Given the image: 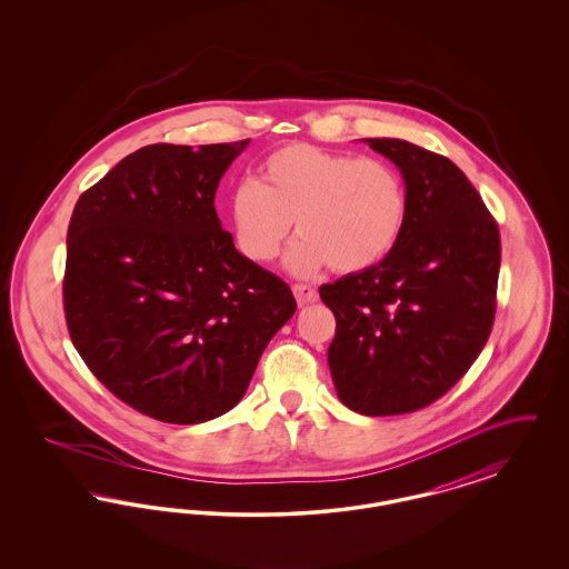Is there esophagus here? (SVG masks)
Instances as JSON below:
<instances>
[{
	"instance_id": "34e87169",
	"label": "esophagus",
	"mask_w": 569,
	"mask_h": 569,
	"mask_svg": "<svg viewBox=\"0 0 569 569\" xmlns=\"http://www.w3.org/2000/svg\"><path fill=\"white\" fill-rule=\"evenodd\" d=\"M292 292H295V297H297L298 307H305V305L318 300L316 288L305 286V283H295V286H292Z\"/></svg>"
}]
</instances>
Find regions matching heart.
I'll use <instances>...</instances> for the list:
<instances>
[{
  "mask_svg": "<svg viewBox=\"0 0 569 569\" xmlns=\"http://www.w3.org/2000/svg\"><path fill=\"white\" fill-rule=\"evenodd\" d=\"M234 241L244 258L271 262L292 232L302 234L286 264L297 274L332 267L360 272L397 244L407 219V191L395 166L292 142L271 151L256 179L228 200Z\"/></svg>",
  "mask_w": 569,
  "mask_h": 569,
  "instance_id": "1",
  "label": "heart"
}]
</instances>
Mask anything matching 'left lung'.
Returning <instances> with one entry per match:
<instances>
[{
  "label": "left lung",
  "mask_w": 569,
  "mask_h": 569,
  "mask_svg": "<svg viewBox=\"0 0 569 569\" xmlns=\"http://www.w3.org/2000/svg\"><path fill=\"white\" fill-rule=\"evenodd\" d=\"M406 181L390 253L320 288L337 330L328 367L341 403L397 416L443 397L487 343L501 262L497 221L457 163L399 138H365Z\"/></svg>",
  "instance_id": "left-lung-1"
}]
</instances>
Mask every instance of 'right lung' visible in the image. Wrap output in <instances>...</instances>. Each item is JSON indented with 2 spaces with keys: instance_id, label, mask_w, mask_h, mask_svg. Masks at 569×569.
I'll return each instance as SVG.
<instances>
[{
  "instance_id": "right-lung-1",
  "label": "right lung",
  "mask_w": 569,
  "mask_h": 569,
  "mask_svg": "<svg viewBox=\"0 0 569 569\" xmlns=\"http://www.w3.org/2000/svg\"><path fill=\"white\" fill-rule=\"evenodd\" d=\"M247 144L142 147L70 219V339L117 399L162 422L230 411L297 311L288 283L239 253L217 217L219 179Z\"/></svg>"
}]
</instances>
